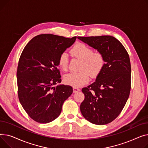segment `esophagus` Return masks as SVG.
I'll return each mask as SVG.
<instances>
[{
  "instance_id": "1",
  "label": "esophagus",
  "mask_w": 148,
  "mask_h": 148,
  "mask_svg": "<svg viewBox=\"0 0 148 148\" xmlns=\"http://www.w3.org/2000/svg\"><path fill=\"white\" fill-rule=\"evenodd\" d=\"M80 89L78 88H76V87H73V92H76L77 91H79Z\"/></svg>"
}]
</instances>
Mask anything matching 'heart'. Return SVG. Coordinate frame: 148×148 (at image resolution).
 <instances>
[{"label":"heart","mask_w":148,"mask_h":148,"mask_svg":"<svg viewBox=\"0 0 148 148\" xmlns=\"http://www.w3.org/2000/svg\"><path fill=\"white\" fill-rule=\"evenodd\" d=\"M71 53L74 57L82 61L79 68L81 71L67 74L64 77V82L73 87H80L87 84L90 81V75L92 77H96L105 66V58L101 52H93L91 48L84 43H76L72 48ZM58 63L63 71H67L69 64L67 54H61Z\"/></svg>","instance_id":"b5f03b06"}]
</instances>
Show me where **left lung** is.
<instances>
[{"mask_svg":"<svg viewBox=\"0 0 148 148\" xmlns=\"http://www.w3.org/2000/svg\"><path fill=\"white\" fill-rule=\"evenodd\" d=\"M77 38L101 52L105 64L96 80L82 89L80 110L92 124L105 125L115 119L125 106L131 90V64L127 50L111 36Z\"/></svg>","mask_w":148,"mask_h":148,"instance_id":"obj_1","label":"left lung"}]
</instances>
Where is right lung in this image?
<instances>
[{"mask_svg":"<svg viewBox=\"0 0 148 148\" xmlns=\"http://www.w3.org/2000/svg\"><path fill=\"white\" fill-rule=\"evenodd\" d=\"M76 39L42 34L31 39L22 52L16 72L18 99L37 123L46 124L56 119L73 92L69 85L53 86L62 81L57 68L59 56Z\"/></svg>","mask_w":148,"mask_h":148,"instance_id":"add662e5","label":"right lung"}]
</instances>
